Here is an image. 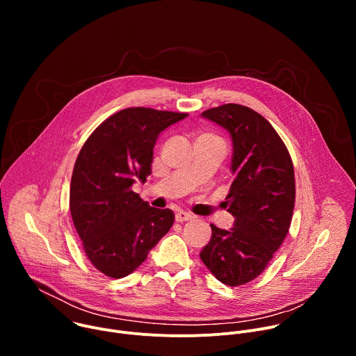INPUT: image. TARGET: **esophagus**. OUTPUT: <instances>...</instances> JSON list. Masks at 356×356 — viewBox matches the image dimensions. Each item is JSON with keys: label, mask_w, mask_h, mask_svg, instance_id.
Wrapping results in <instances>:
<instances>
[{"label": "esophagus", "mask_w": 356, "mask_h": 356, "mask_svg": "<svg viewBox=\"0 0 356 356\" xmlns=\"http://www.w3.org/2000/svg\"><path fill=\"white\" fill-rule=\"evenodd\" d=\"M191 218H193V216L188 214V213H186V211H179V213H176V221H177V222L190 221Z\"/></svg>", "instance_id": "34e87169"}]
</instances>
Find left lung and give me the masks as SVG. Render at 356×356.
Instances as JSON below:
<instances>
[{"label": "left lung", "mask_w": 356, "mask_h": 356, "mask_svg": "<svg viewBox=\"0 0 356 356\" xmlns=\"http://www.w3.org/2000/svg\"><path fill=\"white\" fill-rule=\"evenodd\" d=\"M232 139L234 181L227 195L231 229L211 224V239L200 252L207 269L227 286L258 277L284 241L294 209V169L289 150L261 114L224 104L201 114Z\"/></svg>", "instance_id": "1"}]
</instances>
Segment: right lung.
<instances>
[{"label":"right lung","instance_id":"add662e5","mask_svg":"<svg viewBox=\"0 0 356 356\" xmlns=\"http://www.w3.org/2000/svg\"><path fill=\"white\" fill-rule=\"evenodd\" d=\"M187 114L125 108L101 124L83 145L70 183V213L87 258L108 277L138 269L175 221L172 210L150 207L132 184L152 173L162 131Z\"/></svg>","mask_w":356,"mask_h":356}]
</instances>
